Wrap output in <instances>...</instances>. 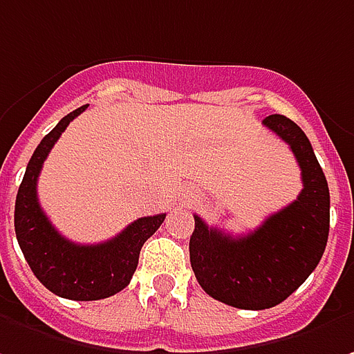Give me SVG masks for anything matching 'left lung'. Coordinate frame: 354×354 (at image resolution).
<instances>
[{"mask_svg":"<svg viewBox=\"0 0 354 354\" xmlns=\"http://www.w3.org/2000/svg\"><path fill=\"white\" fill-rule=\"evenodd\" d=\"M262 125L296 156L304 184L299 196L239 237L194 215L189 237V262L200 286L241 310H268L294 294L319 264L329 235V188L310 139L284 115H268Z\"/></svg>","mask_w":354,"mask_h":354,"instance_id":"1","label":"left lung"}]
</instances>
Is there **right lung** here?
I'll list each match as a JSON object with an SVG mask.
<instances>
[{"label":"right lung","mask_w":354,"mask_h":354,"mask_svg":"<svg viewBox=\"0 0 354 354\" xmlns=\"http://www.w3.org/2000/svg\"><path fill=\"white\" fill-rule=\"evenodd\" d=\"M82 105L62 117L35 149L15 200V235L32 274L44 288L66 299L92 301L121 292L137 270L145 241L162 225L166 214L140 217L117 237L97 245H78L56 231L37 198L43 162L72 119L86 111Z\"/></svg>","instance_id":"1"}]
</instances>
